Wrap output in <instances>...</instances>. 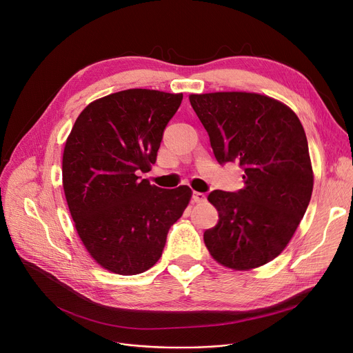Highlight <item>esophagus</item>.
<instances>
[{
  "label": "esophagus",
  "instance_id": "34e87169",
  "mask_svg": "<svg viewBox=\"0 0 353 353\" xmlns=\"http://www.w3.org/2000/svg\"><path fill=\"white\" fill-rule=\"evenodd\" d=\"M193 201H196V203L206 201V194L205 193H200V192H194L193 193Z\"/></svg>",
  "mask_w": 353,
  "mask_h": 353
}]
</instances>
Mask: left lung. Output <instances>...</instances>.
I'll use <instances>...</instances> for the list:
<instances>
[{"label":"left lung","instance_id":"1","mask_svg":"<svg viewBox=\"0 0 353 353\" xmlns=\"http://www.w3.org/2000/svg\"><path fill=\"white\" fill-rule=\"evenodd\" d=\"M216 160L237 161L245 188L214 190L217 225L203 234L212 257L233 270H250L279 256L298 229L313 190L303 125L279 100L246 91L190 94Z\"/></svg>","mask_w":353,"mask_h":353}]
</instances>
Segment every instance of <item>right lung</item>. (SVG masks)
Instances as JSON below:
<instances>
[{
  "label": "right lung",
  "instance_id": "1",
  "mask_svg": "<svg viewBox=\"0 0 353 353\" xmlns=\"http://www.w3.org/2000/svg\"><path fill=\"white\" fill-rule=\"evenodd\" d=\"M183 94L130 88L90 103L63 153V189L79 237L96 263L123 276L150 269L192 199L189 186L160 189L152 170Z\"/></svg>",
  "mask_w": 353,
  "mask_h": 353
}]
</instances>
